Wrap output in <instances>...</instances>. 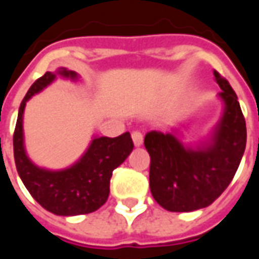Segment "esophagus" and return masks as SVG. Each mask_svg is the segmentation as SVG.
Segmentation results:
<instances>
[{
    "label": "esophagus",
    "mask_w": 259,
    "mask_h": 259,
    "mask_svg": "<svg viewBox=\"0 0 259 259\" xmlns=\"http://www.w3.org/2000/svg\"><path fill=\"white\" fill-rule=\"evenodd\" d=\"M132 139H133V143H135L136 147H140L143 144V133L141 132H133Z\"/></svg>",
    "instance_id": "obj_1"
}]
</instances>
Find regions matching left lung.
<instances>
[{
	"mask_svg": "<svg viewBox=\"0 0 259 259\" xmlns=\"http://www.w3.org/2000/svg\"><path fill=\"white\" fill-rule=\"evenodd\" d=\"M215 80L222 89L221 120L211 139L195 148L178 139L179 129L169 133L148 132L144 146L151 158L150 189L154 200L170 212H191L211 205L236 175L247 141L245 120L237 96L217 70Z\"/></svg>",
	"mask_w": 259,
	"mask_h": 259,
	"instance_id": "obj_1",
	"label": "left lung"
}]
</instances>
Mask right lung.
<instances>
[{"instance_id": "right-lung-1", "label": "right lung", "mask_w": 259, "mask_h": 259, "mask_svg": "<svg viewBox=\"0 0 259 259\" xmlns=\"http://www.w3.org/2000/svg\"><path fill=\"white\" fill-rule=\"evenodd\" d=\"M57 74L77 80V73L59 68L37 79L20 104L14 133V157L20 179L31 197L47 211L74 217L97 211L108 200L113 169L123 163L133 150L129 132L118 137H94L77 162L62 170H50L31 162L23 141V112L31 97L51 84Z\"/></svg>"}]
</instances>
